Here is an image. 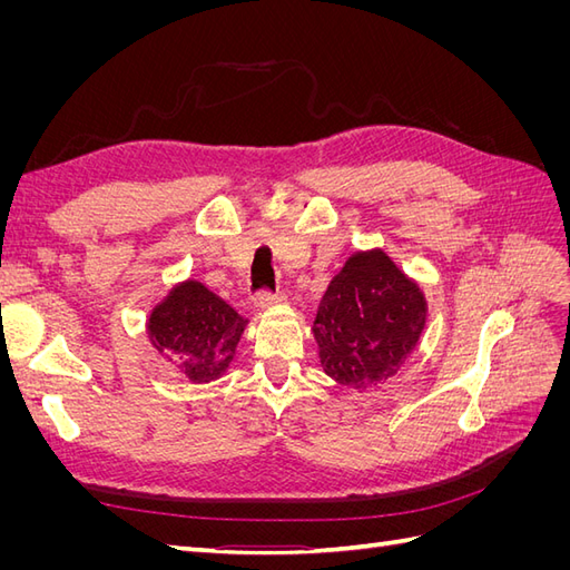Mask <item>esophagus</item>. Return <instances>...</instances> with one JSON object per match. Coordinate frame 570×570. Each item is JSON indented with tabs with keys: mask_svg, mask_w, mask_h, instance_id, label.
Segmentation results:
<instances>
[{
	"mask_svg": "<svg viewBox=\"0 0 570 570\" xmlns=\"http://www.w3.org/2000/svg\"><path fill=\"white\" fill-rule=\"evenodd\" d=\"M283 302H285V295H281V292H275V295H268V292H262V295L256 297L254 304L264 312V308H271V306L283 304Z\"/></svg>",
	"mask_w": 570,
	"mask_h": 570,
	"instance_id": "esophagus-1",
	"label": "esophagus"
}]
</instances>
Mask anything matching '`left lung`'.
I'll return each instance as SVG.
<instances>
[{"instance_id": "obj_1", "label": "left lung", "mask_w": 570, "mask_h": 570, "mask_svg": "<svg viewBox=\"0 0 570 570\" xmlns=\"http://www.w3.org/2000/svg\"><path fill=\"white\" fill-rule=\"evenodd\" d=\"M428 321L423 287L385 249L354 252L314 318L323 373L356 392L375 390L404 366Z\"/></svg>"}]
</instances>
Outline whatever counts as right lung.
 Listing matches in <instances>:
<instances>
[{"instance_id":"right-lung-1","label":"right lung","mask_w":570,"mask_h":570,"mask_svg":"<svg viewBox=\"0 0 570 570\" xmlns=\"http://www.w3.org/2000/svg\"><path fill=\"white\" fill-rule=\"evenodd\" d=\"M249 321L204 283L187 278L166 292L147 316L151 347L189 383H212L226 375Z\"/></svg>"}]
</instances>
